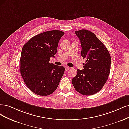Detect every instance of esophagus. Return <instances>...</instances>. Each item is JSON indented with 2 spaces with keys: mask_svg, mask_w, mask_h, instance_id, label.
I'll return each instance as SVG.
<instances>
[{
  "mask_svg": "<svg viewBox=\"0 0 129 129\" xmlns=\"http://www.w3.org/2000/svg\"><path fill=\"white\" fill-rule=\"evenodd\" d=\"M70 68H68V67L65 68V71H69V70H70Z\"/></svg>",
  "mask_w": 129,
  "mask_h": 129,
  "instance_id": "34e87169",
  "label": "esophagus"
}]
</instances>
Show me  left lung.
Returning <instances> with one entry per match:
<instances>
[{
  "label": "left lung",
  "mask_w": 129,
  "mask_h": 129,
  "mask_svg": "<svg viewBox=\"0 0 129 129\" xmlns=\"http://www.w3.org/2000/svg\"><path fill=\"white\" fill-rule=\"evenodd\" d=\"M81 45V56L86 59L82 70L72 79L75 89L84 95H92L100 90L110 71L111 57L105 45L93 33L86 29L75 32Z\"/></svg>",
  "instance_id": "obj_1"
}]
</instances>
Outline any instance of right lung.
<instances>
[{"label": "right lung", "mask_w": 129, "mask_h": 129, "mask_svg": "<svg viewBox=\"0 0 129 129\" xmlns=\"http://www.w3.org/2000/svg\"><path fill=\"white\" fill-rule=\"evenodd\" d=\"M64 33L53 30L33 37L23 45L20 71L26 86L35 94L47 96L55 92L65 71L64 66L49 63L57 51Z\"/></svg>", "instance_id": "obj_1"}]
</instances>
